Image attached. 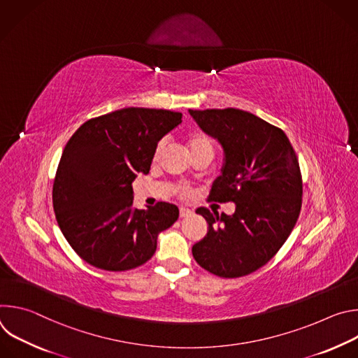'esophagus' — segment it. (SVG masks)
<instances>
[{"label":"esophagus","instance_id":"obj_1","mask_svg":"<svg viewBox=\"0 0 358 358\" xmlns=\"http://www.w3.org/2000/svg\"><path fill=\"white\" fill-rule=\"evenodd\" d=\"M189 215H192V211H191V210H188V208H180V217H181V218H187V217H189Z\"/></svg>","mask_w":358,"mask_h":358}]
</instances>
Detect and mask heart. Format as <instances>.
I'll list each match as a JSON object with an SVG mask.
<instances>
[{
    "label": "heart",
    "mask_w": 358,
    "mask_h": 358,
    "mask_svg": "<svg viewBox=\"0 0 358 358\" xmlns=\"http://www.w3.org/2000/svg\"><path fill=\"white\" fill-rule=\"evenodd\" d=\"M185 144L188 147L189 155H195V152L202 151V150H213V143H211L210 137L202 131H189V133H187L185 134ZM163 148H164V143H160L156 148L155 159L160 157ZM182 194H185L184 189H182Z\"/></svg>",
    "instance_id": "heart-1"
}]
</instances>
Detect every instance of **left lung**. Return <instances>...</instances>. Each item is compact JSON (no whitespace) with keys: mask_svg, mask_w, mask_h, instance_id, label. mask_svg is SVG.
I'll use <instances>...</instances> for the list:
<instances>
[{"mask_svg":"<svg viewBox=\"0 0 358 358\" xmlns=\"http://www.w3.org/2000/svg\"><path fill=\"white\" fill-rule=\"evenodd\" d=\"M224 150L221 176L210 198L234 202L232 215L207 208L208 232L192 257L221 278H239L268 264L289 238L301 208V176L296 152L278 127L241 109L188 110Z\"/></svg>","mask_w":358,"mask_h":358,"instance_id":"left-lung-1","label":"left lung"}]
</instances>
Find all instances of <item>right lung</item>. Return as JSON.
<instances>
[{
    "label": "right lung",
    "mask_w": 358,
    "mask_h": 358,
    "mask_svg": "<svg viewBox=\"0 0 358 358\" xmlns=\"http://www.w3.org/2000/svg\"><path fill=\"white\" fill-rule=\"evenodd\" d=\"M182 115L163 109L126 108L87 120L64 148L54 181L58 225L89 265L129 271L145 264L159 234L178 220L174 203L137 210L133 181L147 174L159 141Z\"/></svg>",
    "instance_id": "right-lung-1"
}]
</instances>
